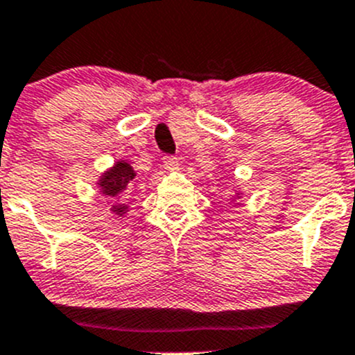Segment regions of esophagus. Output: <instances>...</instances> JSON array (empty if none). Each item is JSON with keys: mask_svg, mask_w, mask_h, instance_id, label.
<instances>
[{"mask_svg": "<svg viewBox=\"0 0 355 355\" xmlns=\"http://www.w3.org/2000/svg\"><path fill=\"white\" fill-rule=\"evenodd\" d=\"M162 162H164V166H166L168 170H178V166H180V161H178L175 155H164V157H162Z\"/></svg>", "mask_w": 355, "mask_h": 355, "instance_id": "1", "label": "esophagus"}]
</instances>
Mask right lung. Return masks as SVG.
Instances as JSON below:
<instances>
[{"label":"right lung","instance_id":"obj_1","mask_svg":"<svg viewBox=\"0 0 355 355\" xmlns=\"http://www.w3.org/2000/svg\"><path fill=\"white\" fill-rule=\"evenodd\" d=\"M137 177V173L132 171L131 164L124 161H119L117 164L110 168L108 171L103 173V177L99 178V187H101V193L105 196H108L110 200H117V198H122L125 187H129V184L132 182V178ZM114 214L124 215L128 211V207L124 203H115L112 207Z\"/></svg>","mask_w":355,"mask_h":355}]
</instances>
